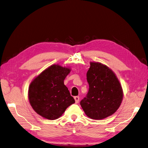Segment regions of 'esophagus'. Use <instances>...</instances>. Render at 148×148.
Segmentation results:
<instances>
[{
	"instance_id": "34e87169",
	"label": "esophagus",
	"mask_w": 148,
	"mask_h": 148,
	"mask_svg": "<svg viewBox=\"0 0 148 148\" xmlns=\"http://www.w3.org/2000/svg\"><path fill=\"white\" fill-rule=\"evenodd\" d=\"M74 99L75 101V103H78L79 101V96H75L74 97Z\"/></svg>"
}]
</instances>
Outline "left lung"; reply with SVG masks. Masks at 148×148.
<instances>
[{
	"label": "left lung",
	"mask_w": 148,
	"mask_h": 148,
	"mask_svg": "<svg viewBox=\"0 0 148 148\" xmlns=\"http://www.w3.org/2000/svg\"><path fill=\"white\" fill-rule=\"evenodd\" d=\"M87 73L89 90L80 104L86 114L93 119H103L114 113L120 106L123 93L113 72L99 62H90Z\"/></svg>",
	"instance_id": "obj_1"
}]
</instances>
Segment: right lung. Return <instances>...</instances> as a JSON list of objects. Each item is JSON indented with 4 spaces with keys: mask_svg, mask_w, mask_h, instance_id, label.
Instances as JSON below:
<instances>
[{
    "mask_svg": "<svg viewBox=\"0 0 148 148\" xmlns=\"http://www.w3.org/2000/svg\"><path fill=\"white\" fill-rule=\"evenodd\" d=\"M70 69L52 65L34 79L29 88L30 104L38 114L54 120L75 103L64 80Z\"/></svg>",
    "mask_w": 148,
    "mask_h": 148,
    "instance_id": "obj_1",
    "label": "right lung"
}]
</instances>
